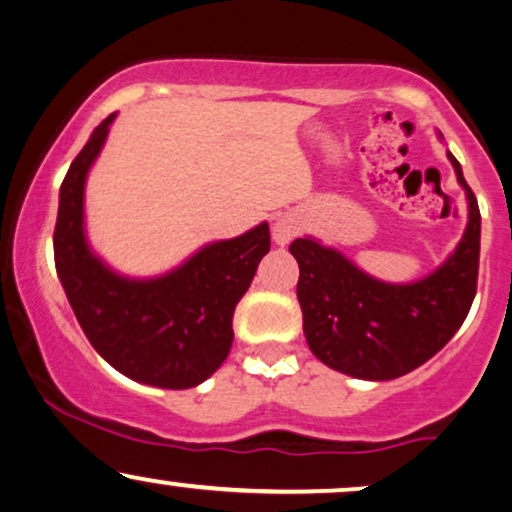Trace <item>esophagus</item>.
I'll return each instance as SVG.
<instances>
[{
	"label": "esophagus",
	"mask_w": 512,
	"mask_h": 512,
	"mask_svg": "<svg viewBox=\"0 0 512 512\" xmlns=\"http://www.w3.org/2000/svg\"><path fill=\"white\" fill-rule=\"evenodd\" d=\"M296 230H299V227H296V218L280 216L273 223V239H275L277 244L285 246V244H289L296 237Z\"/></svg>",
	"instance_id": "obj_1"
}]
</instances>
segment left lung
I'll use <instances>...</instances> for the list:
<instances>
[{
  "label": "left lung",
  "instance_id": "obj_1",
  "mask_svg": "<svg viewBox=\"0 0 512 512\" xmlns=\"http://www.w3.org/2000/svg\"><path fill=\"white\" fill-rule=\"evenodd\" d=\"M444 142V135L437 132ZM468 199V225L439 268L415 282H384L315 237L289 244L299 263L308 349L327 368L358 380H396L420 368L460 330L477 289L482 218L456 156L446 149Z\"/></svg>",
  "mask_w": 512,
  "mask_h": 512
}]
</instances>
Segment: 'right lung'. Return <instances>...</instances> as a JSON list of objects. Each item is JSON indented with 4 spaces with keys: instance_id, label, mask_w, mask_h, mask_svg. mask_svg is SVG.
Masks as SVG:
<instances>
[{
    "instance_id": "right-lung-1",
    "label": "right lung",
    "mask_w": 512,
    "mask_h": 512,
    "mask_svg": "<svg viewBox=\"0 0 512 512\" xmlns=\"http://www.w3.org/2000/svg\"><path fill=\"white\" fill-rule=\"evenodd\" d=\"M116 116L92 130L61 182L56 273L82 332L111 368L149 387H197L232 349V315L270 251V227L263 220L244 235L208 242L154 277L111 268L87 239L85 185Z\"/></svg>"
}]
</instances>
